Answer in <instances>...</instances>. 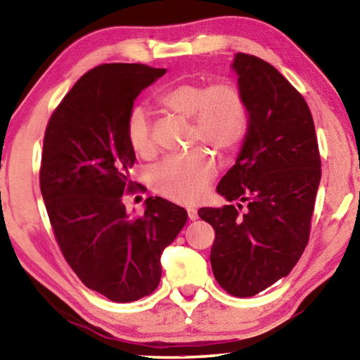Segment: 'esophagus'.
Masks as SVG:
<instances>
[{"label":"esophagus","mask_w":360,"mask_h":360,"mask_svg":"<svg viewBox=\"0 0 360 360\" xmlns=\"http://www.w3.org/2000/svg\"><path fill=\"white\" fill-rule=\"evenodd\" d=\"M187 214H188V219H191V221H195V219H198V212H197V210H193V208H188L187 210Z\"/></svg>","instance_id":"esophagus-1"}]
</instances>
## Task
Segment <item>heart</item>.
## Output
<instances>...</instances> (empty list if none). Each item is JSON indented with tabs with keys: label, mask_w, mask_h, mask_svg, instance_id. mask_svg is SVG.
I'll list each match as a JSON object with an SVG mask.
<instances>
[{
	"label": "heart",
	"mask_w": 360,
	"mask_h": 360,
	"mask_svg": "<svg viewBox=\"0 0 360 360\" xmlns=\"http://www.w3.org/2000/svg\"><path fill=\"white\" fill-rule=\"evenodd\" d=\"M167 111L192 120L193 144L211 146L221 154L240 148L248 135L249 115L246 101L233 84L187 81L173 85L158 96ZM127 139L139 157L154 154L150 119L144 108H133L127 119ZM217 167L212 155L197 149L187 155L168 157L152 168L154 191L173 202L192 205L203 197Z\"/></svg>",
	"instance_id": "b5f03b06"
}]
</instances>
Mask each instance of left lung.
<instances>
[{"instance_id": "obj_1", "label": "left lung", "mask_w": 360, "mask_h": 360, "mask_svg": "<svg viewBox=\"0 0 360 360\" xmlns=\"http://www.w3.org/2000/svg\"><path fill=\"white\" fill-rule=\"evenodd\" d=\"M231 70L249 127L217 193L240 203L202 208L198 216L216 231L210 255L216 281L231 295L252 297L288 276L307 248L321 157L307 101L275 66L236 53ZM241 202L248 205L243 215Z\"/></svg>"}]
</instances>
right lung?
Wrapping results in <instances>:
<instances>
[{
	"label": "right lung",
	"mask_w": 360,
	"mask_h": 360,
	"mask_svg": "<svg viewBox=\"0 0 360 360\" xmlns=\"http://www.w3.org/2000/svg\"><path fill=\"white\" fill-rule=\"evenodd\" d=\"M167 70L100 65L79 79L49 120L41 193L60 249L77 278L117 303L152 294L160 257L187 222V211L160 197L130 216L124 193L136 182L127 119L136 96Z\"/></svg>",
	"instance_id": "add662e5"
}]
</instances>
